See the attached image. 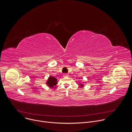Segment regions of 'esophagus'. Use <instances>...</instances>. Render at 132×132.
<instances>
[{
	"label": "esophagus",
	"instance_id": "obj_1",
	"mask_svg": "<svg viewBox=\"0 0 132 132\" xmlns=\"http://www.w3.org/2000/svg\"><path fill=\"white\" fill-rule=\"evenodd\" d=\"M63 76L65 77H67L69 76V75L68 73H64L63 74Z\"/></svg>",
	"mask_w": 132,
	"mask_h": 132
}]
</instances>
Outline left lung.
<instances>
[{
    "instance_id": "1",
    "label": "left lung",
    "mask_w": 132,
    "mask_h": 132,
    "mask_svg": "<svg viewBox=\"0 0 132 132\" xmlns=\"http://www.w3.org/2000/svg\"><path fill=\"white\" fill-rule=\"evenodd\" d=\"M83 86L82 85H81V86Z\"/></svg>"
}]
</instances>
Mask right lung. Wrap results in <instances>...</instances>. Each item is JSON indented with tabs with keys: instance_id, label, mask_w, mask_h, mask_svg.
Here are the masks:
<instances>
[{
	"instance_id": "add662e5",
	"label": "right lung",
	"mask_w": 132,
	"mask_h": 132,
	"mask_svg": "<svg viewBox=\"0 0 132 132\" xmlns=\"http://www.w3.org/2000/svg\"><path fill=\"white\" fill-rule=\"evenodd\" d=\"M46 84L49 86V87H53L54 86L56 85V84H57V79H56L55 78H54L51 76L48 78V80Z\"/></svg>"
}]
</instances>
